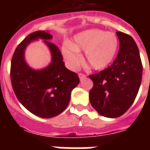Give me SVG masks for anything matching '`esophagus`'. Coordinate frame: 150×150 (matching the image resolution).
Instances as JSON below:
<instances>
[{
    "instance_id": "1",
    "label": "esophagus",
    "mask_w": 150,
    "mask_h": 150,
    "mask_svg": "<svg viewBox=\"0 0 150 150\" xmlns=\"http://www.w3.org/2000/svg\"><path fill=\"white\" fill-rule=\"evenodd\" d=\"M86 77V76L85 74H82V73H79V79H80V80H83V79H85Z\"/></svg>"
}]
</instances>
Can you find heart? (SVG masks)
I'll return each instance as SVG.
<instances>
[{
	"instance_id": "b5f03b06",
	"label": "heart",
	"mask_w": 150,
	"mask_h": 150,
	"mask_svg": "<svg viewBox=\"0 0 150 150\" xmlns=\"http://www.w3.org/2000/svg\"><path fill=\"white\" fill-rule=\"evenodd\" d=\"M119 41L116 34L100 29H89L74 37L72 43L62 47V54L68 65L76 68L83 58L79 52H85L87 64L94 70H103L113 61Z\"/></svg>"
}]
</instances>
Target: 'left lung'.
Wrapping results in <instances>:
<instances>
[{"label": "left lung", "mask_w": 150, "mask_h": 150, "mask_svg": "<svg viewBox=\"0 0 150 150\" xmlns=\"http://www.w3.org/2000/svg\"><path fill=\"white\" fill-rule=\"evenodd\" d=\"M116 34L120 50L112 64L90 75L93 87L89 91L91 106L108 118L121 116L134 101L141 83L143 66L138 47L130 35Z\"/></svg>", "instance_id": "obj_1"}]
</instances>
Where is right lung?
Wrapping results in <instances>:
<instances>
[{
    "label": "right lung",
    "instance_id": "right-lung-1",
    "mask_svg": "<svg viewBox=\"0 0 150 150\" xmlns=\"http://www.w3.org/2000/svg\"><path fill=\"white\" fill-rule=\"evenodd\" d=\"M52 36L45 30L28 35L16 49L12 58L10 79L16 96L31 113L41 118L58 116L67 108L71 91L79 84L76 73L66 68L61 51L50 42ZM44 40L52 55L51 63L41 70L29 67L24 50L30 42Z\"/></svg>",
    "mask_w": 150,
    "mask_h": 150
}]
</instances>
